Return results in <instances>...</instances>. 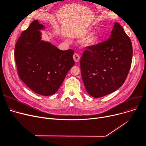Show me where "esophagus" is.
<instances>
[{
    "instance_id": "obj_1",
    "label": "esophagus",
    "mask_w": 146,
    "mask_h": 146,
    "mask_svg": "<svg viewBox=\"0 0 146 146\" xmlns=\"http://www.w3.org/2000/svg\"><path fill=\"white\" fill-rule=\"evenodd\" d=\"M73 59L74 60L75 62H79V61L80 60V56L78 54V53H74V55H73Z\"/></svg>"
}]
</instances>
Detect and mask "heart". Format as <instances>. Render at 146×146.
Returning <instances> with one entry per match:
<instances>
[{"label": "heart", "instance_id": "1", "mask_svg": "<svg viewBox=\"0 0 146 146\" xmlns=\"http://www.w3.org/2000/svg\"><path fill=\"white\" fill-rule=\"evenodd\" d=\"M86 33V31H85L80 34V36H83L85 35ZM97 42V37L96 35L94 34H92L88 35L85 38V39L83 41V45L85 46V47H89V46H92L94 45V44H96Z\"/></svg>", "mask_w": 146, "mask_h": 146}]
</instances>
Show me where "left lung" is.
Wrapping results in <instances>:
<instances>
[{
    "label": "left lung",
    "mask_w": 146,
    "mask_h": 146,
    "mask_svg": "<svg viewBox=\"0 0 146 146\" xmlns=\"http://www.w3.org/2000/svg\"><path fill=\"white\" fill-rule=\"evenodd\" d=\"M132 57L131 40L115 22L109 39L89 46L80 58L81 75L88 94L100 98L119 89L127 77Z\"/></svg>",
    "instance_id": "8db88e82"
}]
</instances>
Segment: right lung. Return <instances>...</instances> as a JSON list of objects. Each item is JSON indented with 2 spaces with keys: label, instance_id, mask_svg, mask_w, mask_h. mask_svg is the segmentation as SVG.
I'll list each match as a JSON object with an SVG mask.
<instances>
[{
  "label": "right lung",
  "instance_id": "add662e5",
  "mask_svg": "<svg viewBox=\"0 0 146 146\" xmlns=\"http://www.w3.org/2000/svg\"><path fill=\"white\" fill-rule=\"evenodd\" d=\"M44 27L37 20L22 33L14 56L21 80L34 92L43 96L55 94L74 66V51H63L42 41L39 30Z\"/></svg>",
  "mask_w": 146,
  "mask_h": 146
}]
</instances>
